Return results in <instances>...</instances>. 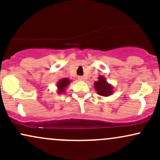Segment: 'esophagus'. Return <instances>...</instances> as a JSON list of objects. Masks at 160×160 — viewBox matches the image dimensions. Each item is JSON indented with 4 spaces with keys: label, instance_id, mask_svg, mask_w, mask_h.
I'll return each instance as SVG.
<instances>
[{
    "label": "esophagus",
    "instance_id": "1",
    "mask_svg": "<svg viewBox=\"0 0 160 160\" xmlns=\"http://www.w3.org/2000/svg\"><path fill=\"white\" fill-rule=\"evenodd\" d=\"M78 80H85V78L83 76H79L78 77Z\"/></svg>",
    "mask_w": 160,
    "mask_h": 160
}]
</instances>
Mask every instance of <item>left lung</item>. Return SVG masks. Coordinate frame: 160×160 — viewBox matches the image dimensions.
Listing matches in <instances>:
<instances>
[{"label": "left lung", "instance_id": "1", "mask_svg": "<svg viewBox=\"0 0 160 160\" xmlns=\"http://www.w3.org/2000/svg\"><path fill=\"white\" fill-rule=\"evenodd\" d=\"M94 87L96 89L97 93L99 95H102V96H108V95L112 94L113 92V88L111 85L108 83L106 81L105 78H103L102 76H100L98 78V81L95 82Z\"/></svg>", "mask_w": 160, "mask_h": 160}]
</instances>
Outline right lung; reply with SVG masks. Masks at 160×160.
Listing matches in <instances>:
<instances>
[{"label":"right lung","mask_w":160,"mask_h":160,"mask_svg":"<svg viewBox=\"0 0 160 160\" xmlns=\"http://www.w3.org/2000/svg\"><path fill=\"white\" fill-rule=\"evenodd\" d=\"M70 83V81L68 80V79L65 78V79H62V80H60L59 82H58V91L59 92L58 93H62V92H65V88L67 87V86Z\"/></svg>","instance_id":"right-lung-1"}]
</instances>
